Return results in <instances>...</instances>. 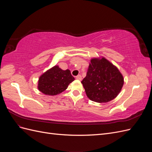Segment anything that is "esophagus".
Segmentation results:
<instances>
[{
  "instance_id": "1",
  "label": "esophagus",
  "mask_w": 152,
  "mask_h": 152,
  "mask_svg": "<svg viewBox=\"0 0 152 152\" xmlns=\"http://www.w3.org/2000/svg\"><path fill=\"white\" fill-rule=\"evenodd\" d=\"M76 79L77 80H81L82 79V76L80 75H78L77 76H76Z\"/></svg>"
}]
</instances>
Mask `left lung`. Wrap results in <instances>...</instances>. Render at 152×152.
<instances>
[{"instance_id": "left-lung-1", "label": "left lung", "mask_w": 152, "mask_h": 152, "mask_svg": "<svg viewBox=\"0 0 152 152\" xmlns=\"http://www.w3.org/2000/svg\"><path fill=\"white\" fill-rule=\"evenodd\" d=\"M81 83L89 99L107 103L120 93L124 78L117 66L105 58H94L91 59L86 77Z\"/></svg>"}]
</instances>
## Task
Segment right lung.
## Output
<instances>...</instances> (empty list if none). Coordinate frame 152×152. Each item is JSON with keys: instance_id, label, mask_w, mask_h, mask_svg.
I'll list each match as a JSON object with an SVG mask.
<instances>
[{"instance_id": "obj_1", "label": "right lung", "mask_w": 152, "mask_h": 152, "mask_svg": "<svg viewBox=\"0 0 152 152\" xmlns=\"http://www.w3.org/2000/svg\"><path fill=\"white\" fill-rule=\"evenodd\" d=\"M75 80L70 71L63 70L56 65L40 75L38 81V89L45 95L55 96L65 91L68 85Z\"/></svg>"}]
</instances>
